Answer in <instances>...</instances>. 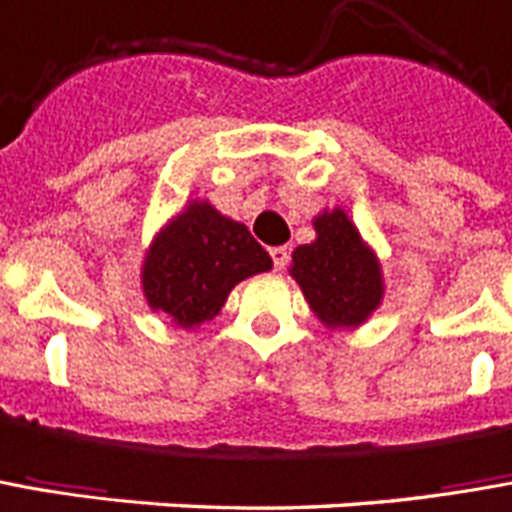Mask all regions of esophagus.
Segmentation results:
<instances>
[{
	"label": "esophagus",
	"mask_w": 512,
	"mask_h": 512,
	"mask_svg": "<svg viewBox=\"0 0 512 512\" xmlns=\"http://www.w3.org/2000/svg\"><path fill=\"white\" fill-rule=\"evenodd\" d=\"M268 255H271V260H274V268L282 271V268L288 266V255H291V249H288V246H271V249H268Z\"/></svg>",
	"instance_id": "34e87169"
}]
</instances>
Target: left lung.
Masks as SVG:
<instances>
[{
  "label": "left lung",
  "instance_id": "1",
  "mask_svg": "<svg viewBox=\"0 0 512 512\" xmlns=\"http://www.w3.org/2000/svg\"><path fill=\"white\" fill-rule=\"evenodd\" d=\"M313 230L316 241L293 249L288 274L327 330H357L385 299L380 257L343 207H324Z\"/></svg>",
  "mask_w": 512,
  "mask_h": 512
}]
</instances>
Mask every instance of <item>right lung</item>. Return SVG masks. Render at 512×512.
<instances>
[{
  "instance_id": "right-lung-1",
  "label": "right lung",
  "mask_w": 512,
  "mask_h": 512,
  "mask_svg": "<svg viewBox=\"0 0 512 512\" xmlns=\"http://www.w3.org/2000/svg\"><path fill=\"white\" fill-rule=\"evenodd\" d=\"M271 268V257L246 224L207 199H188L149 241L141 260V291L152 313L196 330L216 318L238 282Z\"/></svg>"
}]
</instances>
